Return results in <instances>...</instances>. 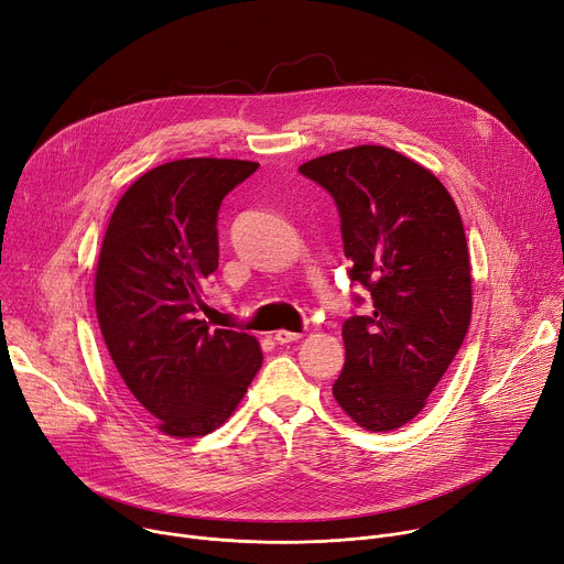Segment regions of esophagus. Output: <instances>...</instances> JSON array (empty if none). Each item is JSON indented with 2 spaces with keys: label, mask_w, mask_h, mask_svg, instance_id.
<instances>
[{
  "label": "esophagus",
  "mask_w": 564,
  "mask_h": 564,
  "mask_svg": "<svg viewBox=\"0 0 564 564\" xmlns=\"http://www.w3.org/2000/svg\"><path fill=\"white\" fill-rule=\"evenodd\" d=\"M299 337H302V333H292V330H276L274 333V340L279 345H290V343H296Z\"/></svg>",
  "instance_id": "1"
}]
</instances>
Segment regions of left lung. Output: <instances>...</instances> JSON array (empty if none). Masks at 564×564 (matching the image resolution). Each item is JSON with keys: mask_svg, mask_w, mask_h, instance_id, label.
<instances>
[{"mask_svg": "<svg viewBox=\"0 0 564 564\" xmlns=\"http://www.w3.org/2000/svg\"><path fill=\"white\" fill-rule=\"evenodd\" d=\"M299 172L330 193L349 279L371 294V315L343 326L347 360L333 397L358 426L394 431L426 405L469 328L460 213L433 172L388 147L343 149Z\"/></svg>", "mask_w": 564, "mask_h": 564, "instance_id": "obj_1", "label": "left lung"}]
</instances>
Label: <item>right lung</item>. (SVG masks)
I'll list each match as a JSON object with an SVG mask.
<instances>
[{"instance_id": "1", "label": "right lung", "mask_w": 564, "mask_h": 564, "mask_svg": "<svg viewBox=\"0 0 564 564\" xmlns=\"http://www.w3.org/2000/svg\"><path fill=\"white\" fill-rule=\"evenodd\" d=\"M258 163L181 159L142 174L101 242L95 308L127 390L172 437H199L231 417L262 365L249 333L197 317L217 270V210Z\"/></svg>"}]
</instances>
